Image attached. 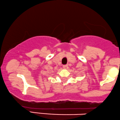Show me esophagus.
Segmentation results:
<instances>
[{"label": "esophagus", "instance_id": "esophagus-1", "mask_svg": "<svg viewBox=\"0 0 120 120\" xmlns=\"http://www.w3.org/2000/svg\"><path fill=\"white\" fill-rule=\"evenodd\" d=\"M68 66L67 65V64H65V65H63V68L64 69H67L68 68Z\"/></svg>", "mask_w": 120, "mask_h": 120}]
</instances>
